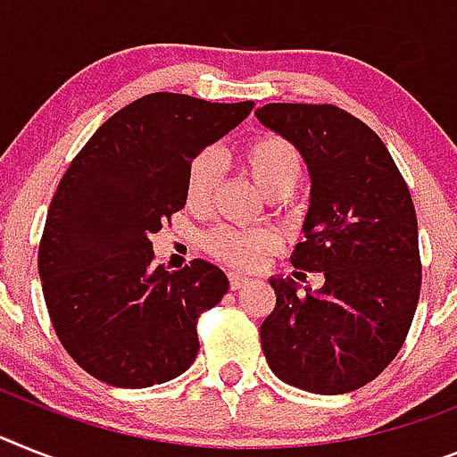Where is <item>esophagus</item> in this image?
Here are the masks:
<instances>
[{"mask_svg":"<svg viewBox=\"0 0 457 457\" xmlns=\"http://www.w3.org/2000/svg\"><path fill=\"white\" fill-rule=\"evenodd\" d=\"M228 278H229V287H232V290H239V287L248 286V276L237 274V271H229Z\"/></svg>","mask_w":457,"mask_h":457,"instance_id":"34e87169","label":"esophagus"}]
</instances>
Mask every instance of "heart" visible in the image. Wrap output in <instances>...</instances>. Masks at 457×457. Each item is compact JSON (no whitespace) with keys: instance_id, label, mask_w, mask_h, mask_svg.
<instances>
[{"instance_id":"obj_1","label":"heart","mask_w":457,"mask_h":457,"mask_svg":"<svg viewBox=\"0 0 457 457\" xmlns=\"http://www.w3.org/2000/svg\"><path fill=\"white\" fill-rule=\"evenodd\" d=\"M241 164L255 186L267 197L281 199L293 193L304 176V157L300 148L278 134L253 137L241 148ZM220 181V162L211 151H202L190 160L186 171V202L193 209H204L216 193ZM276 237L270 229H244L218 225L204 235V248L209 255L229 267H253L264 251L274 248Z\"/></svg>"}]
</instances>
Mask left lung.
I'll use <instances>...</instances> for the list:
<instances>
[{
  "mask_svg": "<svg viewBox=\"0 0 457 457\" xmlns=\"http://www.w3.org/2000/svg\"><path fill=\"white\" fill-rule=\"evenodd\" d=\"M258 120L309 167L312 206L290 260L325 274L316 295L271 278L264 358L295 388L351 393L393 362L416 313L423 267L411 193L381 137L339 106L264 104Z\"/></svg>",
  "mask_w": 457,
  "mask_h": 457,
  "instance_id": "8db88e82",
  "label": "left lung"
}]
</instances>
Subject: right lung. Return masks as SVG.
I'll return each instance as SVG.
<instances>
[{"label": "right lung", "instance_id": "1", "mask_svg": "<svg viewBox=\"0 0 457 457\" xmlns=\"http://www.w3.org/2000/svg\"><path fill=\"white\" fill-rule=\"evenodd\" d=\"M253 106L153 92L113 113L64 171L39 276L57 339L90 377L148 388L195 362L197 320L228 293V276L206 260L153 267L151 235L186 206L190 160Z\"/></svg>", "mask_w": 457, "mask_h": 457}]
</instances>
